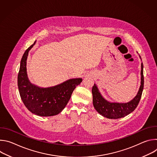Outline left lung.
<instances>
[{
  "label": "left lung",
  "mask_w": 157,
  "mask_h": 157,
  "mask_svg": "<svg viewBox=\"0 0 157 157\" xmlns=\"http://www.w3.org/2000/svg\"><path fill=\"white\" fill-rule=\"evenodd\" d=\"M143 68L144 65L142 63L140 82L141 85L140 86L138 93L132 100L126 103L111 102L107 101L102 97L97 86L96 85V84H94L92 88L93 102L94 107L98 111V113L104 117L111 119H117L124 117L125 116L132 113L137 107L139 103L144 89V78Z\"/></svg>",
  "instance_id": "left-lung-1"
}]
</instances>
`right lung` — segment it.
I'll return each mask as SVG.
<instances>
[{"mask_svg":"<svg viewBox=\"0 0 157 157\" xmlns=\"http://www.w3.org/2000/svg\"><path fill=\"white\" fill-rule=\"evenodd\" d=\"M35 42L25 51L21 59L18 75V91L24 105L32 113L42 117L55 116L64 109L75 89L82 79H70L46 88L32 84L27 76L26 66L29 52Z\"/></svg>","mask_w":157,"mask_h":157,"instance_id":"obj_1","label":"right lung"}]
</instances>
